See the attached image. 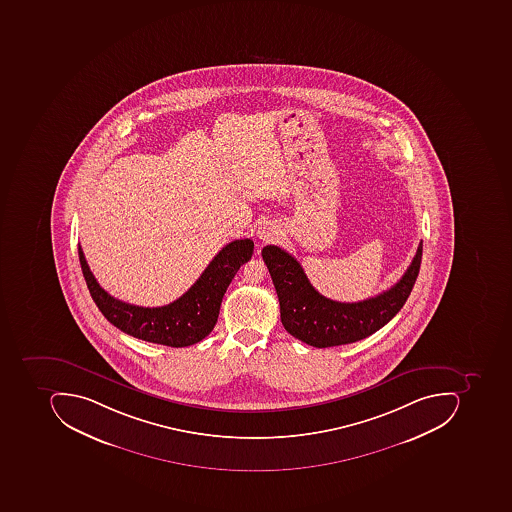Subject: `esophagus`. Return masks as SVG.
<instances>
[{
  "label": "esophagus",
  "mask_w": 512,
  "mask_h": 512,
  "mask_svg": "<svg viewBox=\"0 0 512 512\" xmlns=\"http://www.w3.org/2000/svg\"><path fill=\"white\" fill-rule=\"evenodd\" d=\"M257 237L258 240L263 241V243L274 241L275 238L278 237L277 226L271 223V221H266V223L261 224L260 228H258Z\"/></svg>",
  "instance_id": "esophagus-1"
}]
</instances>
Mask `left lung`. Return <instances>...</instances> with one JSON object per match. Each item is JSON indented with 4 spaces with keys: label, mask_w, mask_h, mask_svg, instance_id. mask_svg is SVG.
<instances>
[{
    "label": "left lung",
    "mask_w": 512,
    "mask_h": 512,
    "mask_svg": "<svg viewBox=\"0 0 512 512\" xmlns=\"http://www.w3.org/2000/svg\"><path fill=\"white\" fill-rule=\"evenodd\" d=\"M421 254L423 241L418 244L408 271L388 291L357 303H340L315 291L300 263L288 252L274 244L261 251L280 301L284 329L314 348L349 345L389 323L414 288Z\"/></svg>",
    "instance_id": "1"
}]
</instances>
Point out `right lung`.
Segmentation results:
<instances>
[{
  "instance_id": "1",
  "label": "right lung",
  "mask_w": 512,
  "mask_h": 512,
  "mask_svg": "<svg viewBox=\"0 0 512 512\" xmlns=\"http://www.w3.org/2000/svg\"><path fill=\"white\" fill-rule=\"evenodd\" d=\"M252 254L254 241L251 238L232 241L215 255L188 292L166 306L143 308L107 294L95 280L87 266L83 249L78 246V257L87 289L107 321L138 340L171 348L195 345L211 334L220 314L224 292L238 269L251 260Z\"/></svg>"
}]
</instances>
